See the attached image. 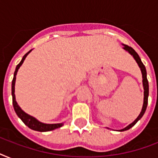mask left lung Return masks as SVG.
<instances>
[{"instance_id": "obj_1", "label": "left lung", "mask_w": 158, "mask_h": 158, "mask_svg": "<svg viewBox=\"0 0 158 158\" xmlns=\"http://www.w3.org/2000/svg\"><path fill=\"white\" fill-rule=\"evenodd\" d=\"M124 46V49H125L126 52L130 53L133 57H134V59L135 60V61L137 62L138 65L139 67L140 68V70L142 72V77H143V107H142V110H141V112L140 114L139 115L136 119H135L134 121H133L131 124H130L129 125H127L126 127L122 129V130H120L119 131H125V130H130V128H132L134 125L136 124V123L139 121V120L143 117V115L144 114L145 110L147 109V106H148V93H149V90H148V79H147V71H146V68H145L144 64H143V62L141 61V59H140L139 56L138 55V53L135 52L132 48H130L129 46L127 45H125V44H123ZM108 129V128H107Z\"/></svg>"}]
</instances>
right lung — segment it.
Instances as JSON below:
<instances>
[{
	"label": "right lung",
	"instance_id": "add662e5",
	"mask_svg": "<svg viewBox=\"0 0 158 158\" xmlns=\"http://www.w3.org/2000/svg\"><path fill=\"white\" fill-rule=\"evenodd\" d=\"M31 51L32 50H30L28 52H27L24 56H23L22 60H21V61L19 63V64H17V66H16L15 68V71L14 73V78L13 80H12V84H11V94H12V101H13L14 109H15V111L16 112L17 115L21 119V120H22L28 128H30L31 130H36V131H40V132H47V131H51V130H56L57 128L61 127L62 125H64V123H58V124H45V123L41 122V121H39L38 120H37L35 117H33L32 115H28V114H27L26 112H24V111L21 109L20 106L18 105L15 99V85L16 74H17V72H18L19 67L22 65V64H23V61H24V60H25V58L27 57V56L31 52Z\"/></svg>",
	"mask_w": 158,
	"mask_h": 158
}]
</instances>
